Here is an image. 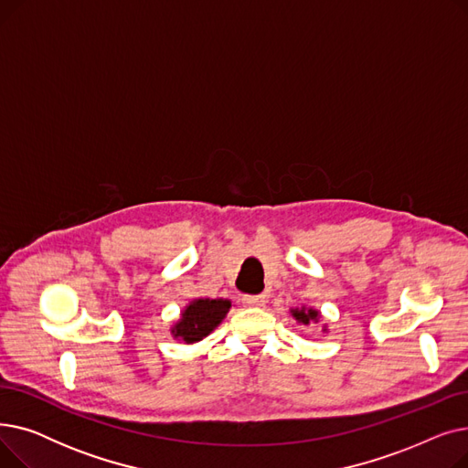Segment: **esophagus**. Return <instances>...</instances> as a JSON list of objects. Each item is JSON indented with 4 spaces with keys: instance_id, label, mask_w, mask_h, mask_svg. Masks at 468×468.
<instances>
[{
    "instance_id": "34e87169",
    "label": "esophagus",
    "mask_w": 468,
    "mask_h": 468,
    "mask_svg": "<svg viewBox=\"0 0 468 468\" xmlns=\"http://www.w3.org/2000/svg\"><path fill=\"white\" fill-rule=\"evenodd\" d=\"M242 303L249 307H261L265 303V296H244Z\"/></svg>"
}]
</instances>
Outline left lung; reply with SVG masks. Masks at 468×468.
Listing matches in <instances>:
<instances>
[{"mask_svg": "<svg viewBox=\"0 0 468 468\" xmlns=\"http://www.w3.org/2000/svg\"><path fill=\"white\" fill-rule=\"evenodd\" d=\"M292 314H293V318H296V321L300 323V324H309L311 321H318V311H314V309H305V307H302V309H292Z\"/></svg>", "mask_w": 468, "mask_h": 468, "instance_id": "8db88e82", "label": "left lung"}]
</instances>
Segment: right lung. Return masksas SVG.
Here are the masks:
<instances>
[{
    "label": "right lung",
    "instance_id": "right-lung-1",
    "mask_svg": "<svg viewBox=\"0 0 468 468\" xmlns=\"http://www.w3.org/2000/svg\"><path fill=\"white\" fill-rule=\"evenodd\" d=\"M229 307V300H195L184 309L180 323L172 326V335L186 343L201 341L224 321Z\"/></svg>",
    "mask_w": 468,
    "mask_h": 468
}]
</instances>
